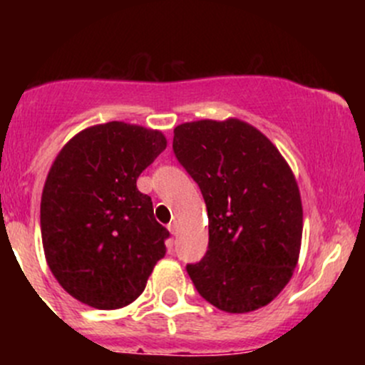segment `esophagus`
<instances>
[{
    "label": "esophagus",
    "mask_w": 365,
    "mask_h": 365,
    "mask_svg": "<svg viewBox=\"0 0 365 365\" xmlns=\"http://www.w3.org/2000/svg\"><path fill=\"white\" fill-rule=\"evenodd\" d=\"M168 230H170L171 235H177V232H178V226H177V223H170V225H168Z\"/></svg>",
    "instance_id": "esophagus-1"
}]
</instances>
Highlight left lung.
<instances>
[{"instance_id": "8db88e82", "label": "left lung", "mask_w": 365, "mask_h": 365, "mask_svg": "<svg viewBox=\"0 0 365 365\" xmlns=\"http://www.w3.org/2000/svg\"><path fill=\"white\" fill-rule=\"evenodd\" d=\"M173 153L202 192L207 252L187 273L225 312L261 309L290 282L302 242V200L290 166L252 125L199 120L175 128Z\"/></svg>"}]
</instances>
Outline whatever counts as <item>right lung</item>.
<instances>
[{
	"label": "right lung",
	"mask_w": 365,
	"mask_h": 365,
	"mask_svg": "<svg viewBox=\"0 0 365 365\" xmlns=\"http://www.w3.org/2000/svg\"><path fill=\"white\" fill-rule=\"evenodd\" d=\"M166 149L159 130L110 121L78 132L54 159L41 199L49 269L73 299L120 309L144 292L170 232L137 178Z\"/></svg>",
	"instance_id": "obj_1"
}]
</instances>
